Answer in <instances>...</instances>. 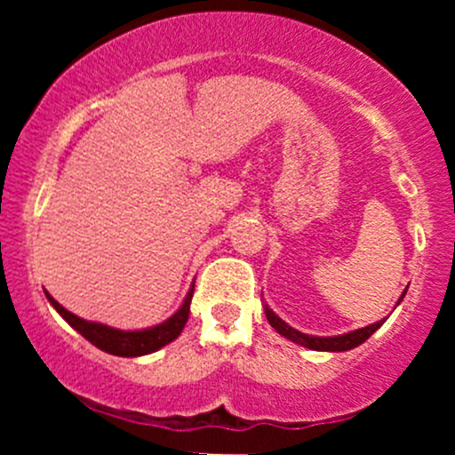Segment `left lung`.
Wrapping results in <instances>:
<instances>
[{"label": "left lung", "instance_id": "obj_1", "mask_svg": "<svg viewBox=\"0 0 455 455\" xmlns=\"http://www.w3.org/2000/svg\"><path fill=\"white\" fill-rule=\"evenodd\" d=\"M406 295V289L404 293H402V297ZM400 297V301H402ZM398 301V304H400ZM265 316H267L269 325L275 329V331L280 333V336H284L286 340L295 342V344H301V347L306 348H312V351H331V353H342V351H351V348L359 347V344H363L365 340H368L370 336H372L377 329L383 325V321L379 323H372V325L368 327H362V329H355V331H348V333H342V336H331V338H321V336H307V333H301L297 331L295 327H291L289 323H284L282 318L275 315L274 310H269L267 304H265Z\"/></svg>", "mask_w": 455, "mask_h": 455}]
</instances>
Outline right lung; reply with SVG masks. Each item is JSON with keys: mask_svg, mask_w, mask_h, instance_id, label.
Returning a JSON list of instances; mask_svg holds the SVG:
<instances>
[{"mask_svg": "<svg viewBox=\"0 0 455 455\" xmlns=\"http://www.w3.org/2000/svg\"><path fill=\"white\" fill-rule=\"evenodd\" d=\"M192 293H195V284L190 286L184 304H181V307L173 316L166 318V321L160 323V325L139 329V331H124V329L102 325V323L85 321V318L72 315V312H68L64 306L57 304L49 293H46V299H49L51 306H53L55 310L66 318L68 325L75 327L85 340H90L93 347H98L100 351L117 355V357H140V355H149L158 351V348L166 347V344L173 342L175 338L180 336L181 329H184L188 323V315H190Z\"/></svg>", "mask_w": 455, "mask_h": 455, "instance_id": "right-lung-1", "label": "right lung"}]
</instances>
